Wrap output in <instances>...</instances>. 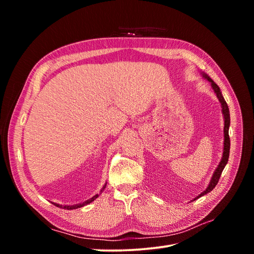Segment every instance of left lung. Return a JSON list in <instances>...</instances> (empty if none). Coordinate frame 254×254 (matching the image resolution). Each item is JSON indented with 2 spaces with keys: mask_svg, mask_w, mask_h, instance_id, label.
Returning a JSON list of instances; mask_svg holds the SVG:
<instances>
[{
  "mask_svg": "<svg viewBox=\"0 0 254 254\" xmlns=\"http://www.w3.org/2000/svg\"><path fill=\"white\" fill-rule=\"evenodd\" d=\"M203 78H205L206 80H209L211 82V86L215 92V94H216L217 98L219 99V102L221 104V108H222V114H224V120H225V127H224V152H222V158H221V161L219 162L218 166L216 170H215L212 178H211V181L209 183V186H207V188L205 189V190H203L201 194H199L195 199H193V200H196V199L200 198L201 196L210 193V191L217 186L218 183V180L220 178L221 176V173L222 171H224V168L226 166V164L228 163V159H229V153H230V137H229V127H230V112H229V108H228V105L225 101L224 96H222L221 94V91L219 89V87L217 86L216 83H215L209 76H207L206 74H202Z\"/></svg>",
  "mask_w": 254,
  "mask_h": 254,
  "instance_id": "1",
  "label": "left lung"
}]
</instances>
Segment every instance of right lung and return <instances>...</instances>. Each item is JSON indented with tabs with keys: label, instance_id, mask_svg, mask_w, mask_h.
I'll return each mask as SVG.
<instances>
[{
	"label": "right lung",
	"instance_id": "1",
	"mask_svg": "<svg viewBox=\"0 0 254 254\" xmlns=\"http://www.w3.org/2000/svg\"><path fill=\"white\" fill-rule=\"evenodd\" d=\"M106 186H107V183H106L105 186L103 187V189H102V191L105 190ZM97 197H98V194H96L95 196H93V197H92V198H90L89 200H87V201H84V202H82V203H78V204H74V205H63V204H58V203H55V202H53V204H54V205H56V206H58V207H61V209H66V210H74V209H78V207H81V206H83V205H87V204L91 203L92 201H94Z\"/></svg>",
	"mask_w": 254,
	"mask_h": 254
}]
</instances>
